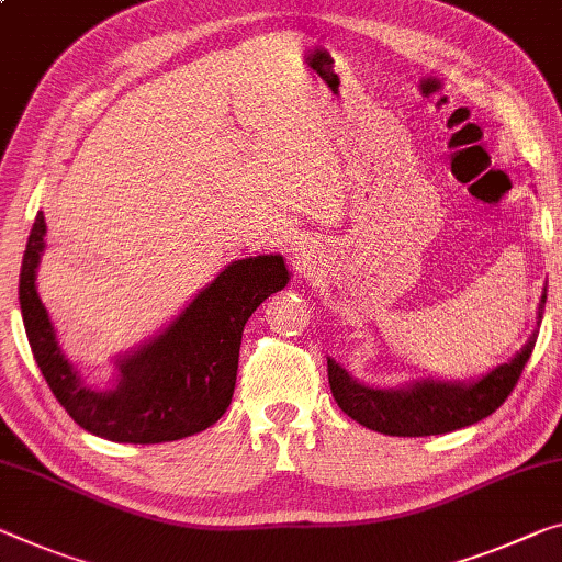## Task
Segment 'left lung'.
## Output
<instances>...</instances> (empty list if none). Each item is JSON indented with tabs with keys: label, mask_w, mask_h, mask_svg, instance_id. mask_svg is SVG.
I'll use <instances>...</instances> for the list:
<instances>
[{
	"label": "left lung",
	"mask_w": 562,
	"mask_h": 562,
	"mask_svg": "<svg viewBox=\"0 0 562 562\" xmlns=\"http://www.w3.org/2000/svg\"><path fill=\"white\" fill-rule=\"evenodd\" d=\"M548 289L538 306V329L546 311ZM538 329L510 361L499 364L477 382H412L400 390H374L359 384L334 359H329V384L336 404L351 419L390 437H429L445 435L490 417L507 394L515 390L525 364L538 341Z\"/></svg>",
	"instance_id": "8db88e82"
}]
</instances>
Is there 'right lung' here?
Listing matches in <instances>:
<instances>
[{
	"instance_id": "1",
	"label": "right lung",
	"mask_w": 562,
	"mask_h": 562,
	"mask_svg": "<svg viewBox=\"0 0 562 562\" xmlns=\"http://www.w3.org/2000/svg\"><path fill=\"white\" fill-rule=\"evenodd\" d=\"M45 233L40 211L22 258L20 306L34 361L65 412L90 435L127 445L172 442L215 425L236 390L246 322L289 283L283 258L271 254L228 263L166 329L117 359L115 384L100 392L82 384L65 357L37 293Z\"/></svg>"
}]
</instances>
